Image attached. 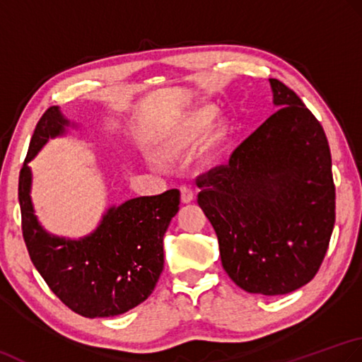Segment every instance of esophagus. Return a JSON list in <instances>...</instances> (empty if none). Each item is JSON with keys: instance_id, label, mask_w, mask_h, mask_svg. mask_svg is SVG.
Segmentation results:
<instances>
[{"instance_id": "esophagus-1", "label": "esophagus", "mask_w": 362, "mask_h": 362, "mask_svg": "<svg viewBox=\"0 0 362 362\" xmlns=\"http://www.w3.org/2000/svg\"><path fill=\"white\" fill-rule=\"evenodd\" d=\"M180 190H181V202L182 203H190V202H194V190H192L190 187H187V186H181L180 187Z\"/></svg>"}]
</instances>
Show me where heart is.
Returning a JSON list of instances; mask_svg holds the SVG:
<instances>
[{
	"label": "heart",
	"instance_id": "b5f03b06",
	"mask_svg": "<svg viewBox=\"0 0 362 362\" xmlns=\"http://www.w3.org/2000/svg\"><path fill=\"white\" fill-rule=\"evenodd\" d=\"M218 114V109L214 105H202L187 110L182 115L168 124L160 132L156 142L153 144V154L160 160H170L181 156L192 148L198 140L204 134V131L209 128ZM228 136V127L223 123H218L206 132L204 144L206 148L214 150L223 142Z\"/></svg>",
	"mask_w": 362,
	"mask_h": 362
}]
</instances>
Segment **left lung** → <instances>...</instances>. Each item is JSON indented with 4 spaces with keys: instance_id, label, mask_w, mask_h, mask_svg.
Here are the masks:
<instances>
[{
    "instance_id": "obj_1",
    "label": "left lung",
    "mask_w": 362,
    "mask_h": 362,
    "mask_svg": "<svg viewBox=\"0 0 362 362\" xmlns=\"http://www.w3.org/2000/svg\"><path fill=\"white\" fill-rule=\"evenodd\" d=\"M269 83L279 109L197 186L228 276L245 292L283 295L319 270L336 192L322 124L281 81Z\"/></svg>"
}]
</instances>
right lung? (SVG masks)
I'll use <instances>...</instances> for the list:
<instances>
[{
	"instance_id": "right-lung-1",
	"label": "right lung",
	"mask_w": 362,
	"mask_h": 362,
	"mask_svg": "<svg viewBox=\"0 0 362 362\" xmlns=\"http://www.w3.org/2000/svg\"><path fill=\"white\" fill-rule=\"evenodd\" d=\"M75 122L61 107L42 115L18 180L21 228L37 272L56 297L76 314L120 315L150 297L164 269V234L180 209V190L131 198L109 206L98 226L79 239L48 233L35 216L29 167L49 139L62 137Z\"/></svg>"
}]
</instances>
